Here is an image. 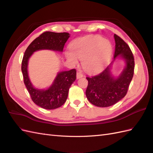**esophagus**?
I'll use <instances>...</instances> for the list:
<instances>
[{"mask_svg": "<svg viewBox=\"0 0 153 153\" xmlns=\"http://www.w3.org/2000/svg\"><path fill=\"white\" fill-rule=\"evenodd\" d=\"M83 76H84V75H83V74L81 72H78L76 73V78H77V79H79V78H82Z\"/></svg>", "mask_w": 153, "mask_h": 153, "instance_id": "obj_1", "label": "esophagus"}]
</instances>
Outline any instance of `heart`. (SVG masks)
<instances>
[{
  "label": "heart",
  "instance_id": "obj_1",
  "mask_svg": "<svg viewBox=\"0 0 153 153\" xmlns=\"http://www.w3.org/2000/svg\"><path fill=\"white\" fill-rule=\"evenodd\" d=\"M71 49L66 52L67 59L73 64H77L82 59V66L85 70L96 72L107 63L112 53L110 41L99 36H88L74 40Z\"/></svg>",
  "mask_w": 153,
  "mask_h": 153
}]
</instances>
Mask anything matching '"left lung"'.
I'll return each instance as SVG.
<instances>
[{
    "mask_svg": "<svg viewBox=\"0 0 153 153\" xmlns=\"http://www.w3.org/2000/svg\"><path fill=\"white\" fill-rule=\"evenodd\" d=\"M115 48L114 60L121 57L126 62V66L120 75L114 78L110 69L112 62L97 75L87 76L88 85L85 94L90 102L99 107L112 106L126 96L129 85L132 80L135 61L131 50L124 41L114 34Z\"/></svg>",
    "mask_w": 153,
    "mask_h": 153,
    "instance_id": "8db88e82",
    "label": "left lung"
}]
</instances>
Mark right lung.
Instances as JSON below:
<instances>
[{"label": "right lung", "instance_id": "right-lung-1", "mask_svg": "<svg viewBox=\"0 0 153 153\" xmlns=\"http://www.w3.org/2000/svg\"><path fill=\"white\" fill-rule=\"evenodd\" d=\"M68 32H45L36 38L26 49L22 62L24 82L33 102L40 107L52 110L61 106L68 98L69 89L76 80L75 69L59 72L47 89H38L33 87L28 75L29 59L34 52L40 50H51L62 52L64 46L69 38Z\"/></svg>", "mask_w": 153, "mask_h": 153}]
</instances>
